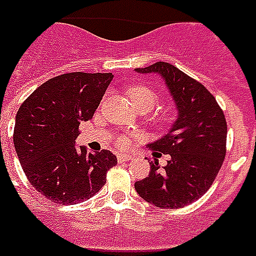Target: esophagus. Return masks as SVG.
Returning <instances> with one entry per match:
<instances>
[{"label":"esophagus","mask_w":256,"mask_h":256,"mask_svg":"<svg viewBox=\"0 0 256 256\" xmlns=\"http://www.w3.org/2000/svg\"><path fill=\"white\" fill-rule=\"evenodd\" d=\"M116 158H118V161H120V162L132 160V157H131V156H128V154H118V156H116Z\"/></svg>","instance_id":"34e87169"}]
</instances>
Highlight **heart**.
<instances>
[{"instance_id":"b5f03b06","label":"heart","mask_w":256,"mask_h":256,"mask_svg":"<svg viewBox=\"0 0 256 256\" xmlns=\"http://www.w3.org/2000/svg\"><path fill=\"white\" fill-rule=\"evenodd\" d=\"M126 95L130 98L131 104L134 105L135 109H147V110H151V109L156 106L157 104V99L158 96L156 94V90L152 88H150L147 84H132L126 89ZM170 120L167 116H160L156 120V125L161 128V126H166L168 125ZM128 144V141L125 138H120L118 140V146L121 147H125Z\"/></svg>"}]
</instances>
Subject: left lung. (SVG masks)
Masks as SVG:
<instances>
[{"label": "left lung", "mask_w": 256, "mask_h": 256, "mask_svg": "<svg viewBox=\"0 0 256 256\" xmlns=\"http://www.w3.org/2000/svg\"><path fill=\"white\" fill-rule=\"evenodd\" d=\"M136 72L160 74L178 115L172 130L150 144L170 156L167 166L160 170L158 162L151 161L148 177L136 182L135 190L157 208L178 209L202 198L224 164L228 135L224 110L203 84L170 63L157 62Z\"/></svg>", "instance_id": "left-lung-1"}]
</instances>
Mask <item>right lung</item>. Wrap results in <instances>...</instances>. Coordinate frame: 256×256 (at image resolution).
Listing matches in <instances>:
<instances>
[{"label":"right lung","instance_id":"1","mask_svg":"<svg viewBox=\"0 0 256 256\" xmlns=\"http://www.w3.org/2000/svg\"><path fill=\"white\" fill-rule=\"evenodd\" d=\"M112 73L73 72L48 79L20 106L14 147L32 186L54 203L74 204L95 196L116 166L109 151L76 146L79 125L92 120Z\"/></svg>","mask_w":256,"mask_h":256}]
</instances>
